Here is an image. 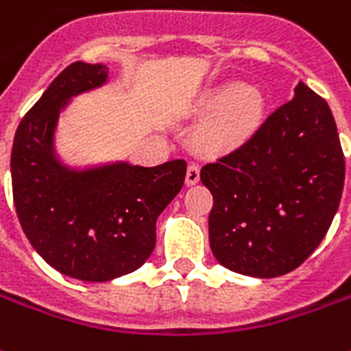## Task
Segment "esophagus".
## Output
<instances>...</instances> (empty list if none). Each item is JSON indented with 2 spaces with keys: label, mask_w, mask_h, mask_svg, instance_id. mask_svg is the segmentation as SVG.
<instances>
[{
  "label": "esophagus",
  "mask_w": 351,
  "mask_h": 351,
  "mask_svg": "<svg viewBox=\"0 0 351 351\" xmlns=\"http://www.w3.org/2000/svg\"><path fill=\"white\" fill-rule=\"evenodd\" d=\"M199 182V167L195 163H190L188 165V171H186V184L194 186Z\"/></svg>",
  "instance_id": "34e87169"
}]
</instances>
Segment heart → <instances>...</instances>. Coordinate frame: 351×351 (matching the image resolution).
<instances>
[{"label":"heart","instance_id":"obj_1","mask_svg":"<svg viewBox=\"0 0 351 351\" xmlns=\"http://www.w3.org/2000/svg\"><path fill=\"white\" fill-rule=\"evenodd\" d=\"M202 106L213 111L202 128V140L219 149L244 144L263 117V95L242 82L217 86L204 97Z\"/></svg>","mask_w":351,"mask_h":351}]
</instances>
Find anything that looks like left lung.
Listing matches in <instances>:
<instances>
[{"instance_id":"left-lung-1","label":"left lung","mask_w":351,"mask_h":351,"mask_svg":"<svg viewBox=\"0 0 351 351\" xmlns=\"http://www.w3.org/2000/svg\"><path fill=\"white\" fill-rule=\"evenodd\" d=\"M344 175L330 107L300 82L247 142L199 173L213 194L209 244L217 261L259 278L294 271L325 238Z\"/></svg>"}]
</instances>
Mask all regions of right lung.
<instances>
[{"label":"right lung","instance_id":"1","mask_svg":"<svg viewBox=\"0 0 351 351\" xmlns=\"http://www.w3.org/2000/svg\"><path fill=\"white\" fill-rule=\"evenodd\" d=\"M107 66L76 61L59 73L23 117L11 149L16 217L45 263L86 282H106L145 263L156 221L184 184L186 161L71 171L53 156L61 109L101 86Z\"/></svg>","mask_w":351,"mask_h":351}]
</instances>
